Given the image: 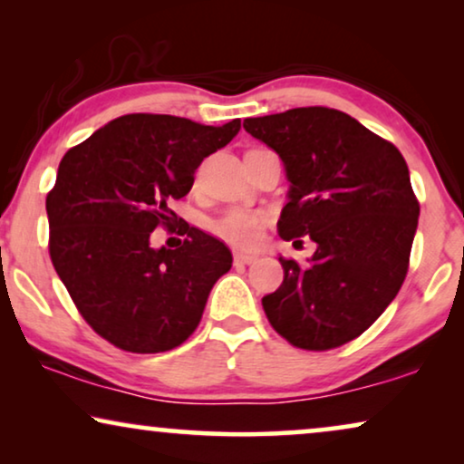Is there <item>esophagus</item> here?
<instances>
[{"instance_id":"34e87169","label":"esophagus","mask_w":464,"mask_h":464,"mask_svg":"<svg viewBox=\"0 0 464 464\" xmlns=\"http://www.w3.org/2000/svg\"><path fill=\"white\" fill-rule=\"evenodd\" d=\"M253 262H257L256 253H243V251L234 253V264H253Z\"/></svg>"}]
</instances>
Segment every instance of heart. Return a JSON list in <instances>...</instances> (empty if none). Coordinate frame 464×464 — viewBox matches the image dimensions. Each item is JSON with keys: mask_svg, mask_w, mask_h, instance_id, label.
<instances>
[{"mask_svg": "<svg viewBox=\"0 0 464 464\" xmlns=\"http://www.w3.org/2000/svg\"><path fill=\"white\" fill-rule=\"evenodd\" d=\"M213 232L234 246H253L262 237V215L246 208H230L215 221Z\"/></svg>", "mask_w": 464, "mask_h": 464, "instance_id": "heart-1", "label": "heart"}]
</instances>
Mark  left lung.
Masks as SVG:
<instances>
[{"label":"left lung","mask_w":464,"mask_h":464,"mask_svg":"<svg viewBox=\"0 0 464 464\" xmlns=\"http://www.w3.org/2000/svg\"><path fill=\"white\" fill-rule=\"evenodd\" d=\"M245 130L275 150L289 181L283 240L310 237L304 264L264 295L270 325L297 348L327 351L365 332L408 275L420 207L401 151L359 120L329 107L246 118Z\"/></svg>","instance_id":"obj_1"}]
</instances>
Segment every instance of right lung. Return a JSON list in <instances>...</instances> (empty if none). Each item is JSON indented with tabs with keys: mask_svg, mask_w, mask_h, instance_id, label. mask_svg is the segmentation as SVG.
I'll use <instances>...</instances> for the list:
<instances>
[{
	"mask_svg": "<svg viewBox=\"0 0 464 464\" xmlns=\"http://www.w3.org/2000/svg\"><path fill=\"white\" fill-rule=\"evenodd\" d=\"M238 130V118L205 126L129 113L63 156L46 198L50 257L88 325L113 346L164 353L198 327L232 253L198 227L183 230L179 249L151 246V232L173 224L170 200L192 189L200 162Z\"/></svg>",
	"mask_w": 464,
	"mask_h": 464,
	"instance_id": "obj_1",
	"label": "right lung"
}]
</instances>
